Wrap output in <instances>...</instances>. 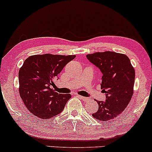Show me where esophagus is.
Returning <instances> with one entry per match:
<instances>
[{"mask_svg":"<svg viewBox=\"0 0 152 152\" xmlns=\"http://www.w3.org/2000/svg\"><path fill=\"white\" fill-rule=\"evenodd\" d=\"M76 96L78 97V98H81V99H82V100H86H86H88V99H89V98H86V97H84V96H79V95H76Z\"/></svg>","mask_w":152,"mask_h":152,"instance_id":"esophagus-1","label":"esophagus"}]
</instances>
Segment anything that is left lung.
<instances>
[{
    "instance_id": "obj_1",
    "label": "left lung",
    "mask_w": 152,
    "mask_h": 152,
    "mask_svg": "<svg viewBox=\"0 0 152 152\" xmlns=\"http://www.w3.org/2000/svg\"><path fill=\"white\" fill-rule=\"evenodd\" d=\"M86 57L101 71L102 92L105 100L99 101L98 110L93 113L96 120L108 121L121 114L133 95L135 72L129 58L125 54L114 52H96Z\"/></svg>"
}]
</instances>
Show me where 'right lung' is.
Wrapping results in <instances>:
<instances>
[{
  "label": "right lung",
  "instance_id": "obj_1",
  "mask_svg": "<svg viewBox=\"0 0 152 152\" xmlns=\"http://www.w3.org/2000/svg\"><path fill=\"white\" fill-rule=\"evenodd\" d=\"M75 55L50 54L29 56L20 69L19 92L27 108L39 118L48 119L61 113L71 98L52 88L58 74Z\"/></svg>",
  "mask_w": 152,
  "mask_h": 152
}]
</instances>
